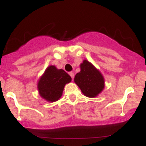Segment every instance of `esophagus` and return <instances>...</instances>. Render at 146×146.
<instances>
[{
  "label": "esophagus",
  "instance_id": "34e87169",
  "mask_svg": "<svg viewBox=\"0 0 146 146\" xmlns=\"http://www.w3.org/2000/svg\"><path fill=\"white\" fill-rule=\"evenodd\" d=\"M69 75L71 76V77H72V80H74V72H70L69 73Z\"/></svg>",
  "mask_w": 146,
  "mask_h": 146
}]
</instances>
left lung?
Returning <instances> with one entry per match:
<instances>
[{
	"label": "left lung",
	"mask_w": 146,
	"mask_h": 146,
	"mask_svg": "<svg viewBox=\"0 0 146 146\" xmlns=\"http://www.w3.org/2000/svg\"><path fill=\"white\" fill-rule=\"evenodd\" d=\"M80 69V72L75 75L74 82L79 86L85 96L95 97L101 93L104 87L102 75L86 60L81 64Z\"/></svg>",
	"instance_id": "obj_1"
}]
</instances>
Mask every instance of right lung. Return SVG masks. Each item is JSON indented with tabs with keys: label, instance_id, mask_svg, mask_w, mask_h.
Returning <instances> with one entry per match:
<instances>
[{
	"label": "right lung",
	"instance_id": "right-lung-1",
	"mask_svg": "<svg viewBox=\"0 0 146 146\" xmlns=\"http://www.w3.org/2000/svg\"><path fill=\"white\" fill-rule=\"evenodd\" d=\"M71 80L72 78L65 71L50 66L38 81L40 95L47 101H57L61 96L65 85Z\"/></svg>",
	"mask_w": 146,
	"mask_h": 146
}]
</instances>
